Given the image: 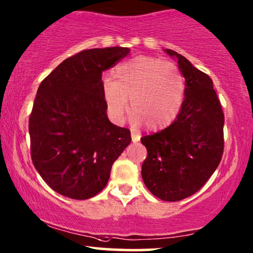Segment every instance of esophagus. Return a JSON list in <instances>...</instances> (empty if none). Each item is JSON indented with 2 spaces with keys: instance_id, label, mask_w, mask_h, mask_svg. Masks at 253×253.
I'll return each mask as SVG.
<instances>
[{
  "instance_id": "34e87169",
  "label": "esophagus",
  "mask_w": 253,
  "mask_h": 253,
  "mask_svg": "<svg viewBox=\"0 0 253 253\" xmlns=\"http://www.w3.org/2000/svg\"><path fill=\"white\" fill-rule=\"evenodd\" d=\"M131 139H132L133 143H137V142H139L140 136H139L138 133H136V132H131Z\"/></svg>"
}]
</instances>
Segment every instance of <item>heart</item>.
Here are the masks:
<instances>
[{"label": "heart", "instance_id": "b5f03b06", "mask_svg": "<svg viewBox=\"0 0 253 253\" xmlns=\"http://www.w3.org/2000/svg\"><path fill=\"white\" fill-rule=\"evenodd\" d=\"M107 110L114 122L120 123L127 109V98L136 126L146 123L151 130L169 126L181 109L185 98V80L179 68L159 58H132L115 68L114 80L102 84Z\"/></svg>", "mask_w": 253, "mask_h": 253}]
</instances>
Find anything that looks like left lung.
Here are the masks:
<instances>
[{
	"mask_svg": "<svg viewBox=\"0 0 253 253\" xmlns=\"http://www.w3.org/2000/svg\"><path fill=\"white\" fill-rule=\"evenodd\" d=\"M185 78V98L175 120L160 132L144 136L147 158L142 178L147 189L164 201H180L208 181L222 159L223 115L208 75L166 48Z\"/></svg>",
	"mask_w": 253,
	"mask_h": 253,
	"instance_id": "1",
	"label": "left lung"
}]
</instances>
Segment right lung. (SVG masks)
Wrapping results in <instances>:
<instances>
[{"label":"right lung","mask_w":253,"mask_h":253,"mask_svg":"<svg viewBox=\"0 0 253 253\" xmlns=\"http://www.w3.org/2000/svg\"><path fill=\"white\" fill-rule=\"evenodd\" d=\"M129 47L90 48L67 58L42 80L29 120L32 163L44 181L74 200L106 187L111 166L131 142L108 119L102 73Z\"/></svg>","instance_id":"add662e5"}]
</instances>
